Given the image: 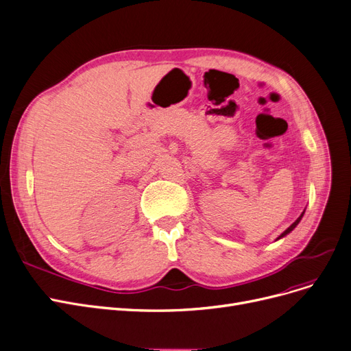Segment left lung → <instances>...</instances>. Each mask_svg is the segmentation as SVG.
I'll list each match as a JSON object with an SVG mask.
<instances>
[{
  "label": "left lung",
  "mask_w": 351,
  "mask_h": 351,
  "mask_svg": "<svg viewBox=\"0 0 351 351\" xmlns=\"http://www.w3.org/2000/svg\"><path fill=\"white\" fill-rule=\"evenodd\" d=\"M302 215H304V212H302V213H301V215H300V217H298V218H297V221H295V222H294V223H293V225H291V226H289V228H287V230H285V231H284V232H282V234H281V235H280V237H278V238H277V239H280V238H282V237H285V235H287V234H289V232H291V231H293V230H294V228H295V226H297V225H298V222H300V221H301V218H302Z\"/></svg>",
  "instance_id": "obj_1"
}]
</instances>
